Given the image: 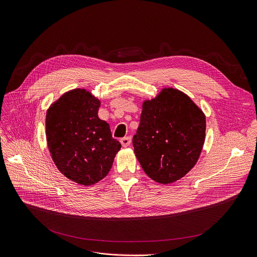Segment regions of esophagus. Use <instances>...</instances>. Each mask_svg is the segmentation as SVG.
<instances>
[{
    "label": "esophagus",
    "mask_w": 257,
    "mask_h": 257,
    "mask_svg": "<svg viewBox=\"0 0 257 257\" xmlns=\"http://www.w3.org/2000/svg\"><path fill=\"white\" fill-rule=\"evenodd\" d=\"M121 144H122V146H123L124 148L129 147L130 144H131V137H130V136H125V137H123V138L121 139Z\"/></svg>",
    "instance_id": "1"
}]
</instances>
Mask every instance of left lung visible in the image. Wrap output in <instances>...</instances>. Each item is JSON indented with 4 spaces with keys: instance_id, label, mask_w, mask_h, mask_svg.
Here are the masks:
<instances>
[{
    "instance_id": "8db88e82",
    "label": "left lung",
    "mask_w": 257,
    "mask_h": 257,
    "mask_svg": "<svg viewBox=\"0 0 257 257\" xmlns=\"http://www.w3.org/2000/svg\"><path fill=\"white\" fill-rule=\"evenodd\" d=\"M203 111L181 91L168 88L144 102L132 143L138 162L153 180L170 183L197 163L205 142Z\"/></svg>"
}]
</instances>
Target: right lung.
I'll return each mask as SVG.
<instances>
[{
    "mask_svg": "<svg viewBox=\"0 0 257 257\" xmlns=\"http://www.w3.org/2000/svg\"><path fill=\"white\" fill-rule=\"evenodd\" d=\"M100 101L84 89L63 94L46 114V136L55 165L68 179L91 185L105 177L121 144L98 118Z\"/></svg>",
    "mask_w": 257,
    "mask_h": 257,
    "instance_id": "obj_1",
    "label": "right lung"
}]
</instances>
